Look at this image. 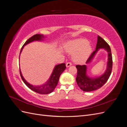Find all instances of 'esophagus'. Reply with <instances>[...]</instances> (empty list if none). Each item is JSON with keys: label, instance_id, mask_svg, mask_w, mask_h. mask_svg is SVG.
I'll use <instances>...</instances> for the list:
<instances>
[{"label": "esophagus", "instance_id": "34e87169", "mask_svg": "<svg viewBox=\"0 0 127 127\" xmlns=\"http://www.w3.org/2000/svg\"><path fill=\"white\" fill-rule=\"evenodd\" d=\"M71 65H72V64H71V63L68 62V63H67V64H66V67H69V66H70Z\"/></svg>", "mask_w": 127, "mask_h": 127}]
</instances>
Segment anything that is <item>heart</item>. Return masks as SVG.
<instances>
[{
  "label": "heart",
  "instance_id": "1",
  "mask_svg": "<svg viewBox=\"0 0 127 127\" xmlns=\"http://www.w3.org/2000/svg\"><path fill=\"white\" fill-rule=\"evenodd\" d=\"M66 51L70 54H74L73 58L77 63L85 61L90 56L92 49L87 40L78 39L68 42L66 45Z\"/></svg>",
  "mask_w": 127,
  "mask_h": 127
}]
</instances>
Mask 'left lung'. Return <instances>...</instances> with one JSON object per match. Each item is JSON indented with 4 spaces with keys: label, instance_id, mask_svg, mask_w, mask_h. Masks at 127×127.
I'll use <instances>...</instances> for the list:
<instances>
[{
    "label": "left lung",
    "instance_id": "obj_1",
    "mask_svg": "<svg viewBox=\"0 0 127 127\" xmlns=\"http://www.w3.org/2000/svg\"><path fill=\"white\" fill-rule=\"evenodd\" d=\"M100 49H104L107 52V62L106 69L103 74L98 77H90L87 74L86 65H76L77 75L76 82L80 89L84 92H91L96 90L103 86L107 81L111 74L112 69V57L109 45L101 37L97 36V42L95 50L92 53L86 64H89L93 60L95 56Z\"/></svg>",
    "mask_w": 127,
    "mask_h": 127
}]
</instances>
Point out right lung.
Segmentation results:
<instances>
[{"mask_svg":"<svg viewBox=\"0 0 127 127\" xmlns=\"http://www.w3.org/2000/svg\"><path fill=\"white\" fill-rule=\"evenodd\" d=\"M45 37V36H44L43 34H35V35H33L31 37H30L29 39H28L26 41L23 46L22 47L20 52V55L21 53V52L22 51L23 49L24 48L25 45L28 44L30 43H31V42L34 41H42L43 40ZM66 68V64L64 63L56 65V66H55L54 69H53L52 74L49 79L47 80V82L45 83L44 84H42L41 85L38 86L33 85L29 83L24 79L23 76H22L21 69H20V72L23 81L24 82V83L25 84V85L29 88H30L31 90L36 92V93L40 94H48L51 93V92L54 91L58 83L59 77L61 74H62L63 72L65 70Z\"/></svg>","mask_w":127,"mask_h":127,"instance_id":"add662e5","label":"right lung"}]
</instances>
